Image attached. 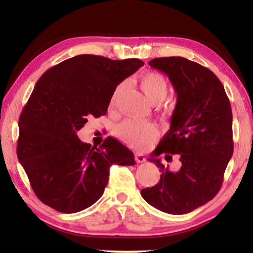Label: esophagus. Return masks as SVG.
Returning a JSON list of instances; mask_svg holds the SVG:
<instances>
[{
	"mask_svg": "<svg viewBox=\"0 0 253 253\" xmlns=\"http://www.w3.org/2000/svg\"><path fill=\"white\" fill-rule=\"evenodd\" d=\"M135 161L137 163H143V162H146V158H144L143 155L140 154V153H136L135 154Z\"/></svg>",
	"mask_w": 253,
	"mask_h": 253,
	"instance_id": "34e87169",
	"label": "esophagus"
}]
</instances>
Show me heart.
I'll list each match as a JSON object with an SVG mask.
<instances>
[{
  "mask_svg": "<svg viewBox=\"0 0 253 253\" xmlns=\"http://www.w3.org/2000/svg\"><path fill=\"white\" fill-rule=\"evenodd\" d=\"M139 84L143 91L147 99L152 104L161 103L166 94L169 92V84L168 80L162 74L154 71L144 72L140 78H139ZM122 90V85L114 90L113 92L110 105H114L117 100V96L120 95ZM163 111L168 112L169 106H163ZM158 135V128L155 125L148 122H141L137 120H126L118 125L116 128V136L121 139L123 142H125L133 148H144L151 142Z\"/></svg>",
  "mask_w": 253,
  "mask_h": 253,
  "instance_id": "obj_1",
  "label": "heart"
}]
</instances>
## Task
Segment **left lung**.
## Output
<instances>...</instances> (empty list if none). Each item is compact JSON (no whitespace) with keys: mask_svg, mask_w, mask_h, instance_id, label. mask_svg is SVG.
Wrapping results in <instances>:
<instances>
[{"mask_svg":"<svg viewBox=\"0 0 253 253\" xmlns=\"http://www.w3.org/2000/svg\"><path fill=\"white\" fill-rule=\"evenodd\" d=\"M149 65L169 76L177 93L170 128L150 161L160 168L161 178L144 188L149 204L169 214H186L217 195L234 152L233 114L229 99L215 74L179 56L158 57ZM178 154L179 171L171 172L156 158Z\"/></svg>","mask_w":253,"mask_h":253,"instance_id":"left-lung-1","label":"left lung"}]
</instances>
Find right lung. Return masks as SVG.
Here are the masks:
<instances>
[{"instance_id":"add662e5","label":"right lung","mask_w":253,"mask_h":253,"mask_svg":"<svg viewBox=\"0 0 253 253\" xmlns=\"http://www.w3.org/2000/svg\"><path fill=\"white\" fill-rule=\"evenodd\" d=\"M144 63L83 54L47 69L19 116L17 157L40 201L76 213L103 195L113 164H135L133 153L112 137L99 148L79 140L88 118L106 114L111 96Z\"/></svg>"}]
</instances>
